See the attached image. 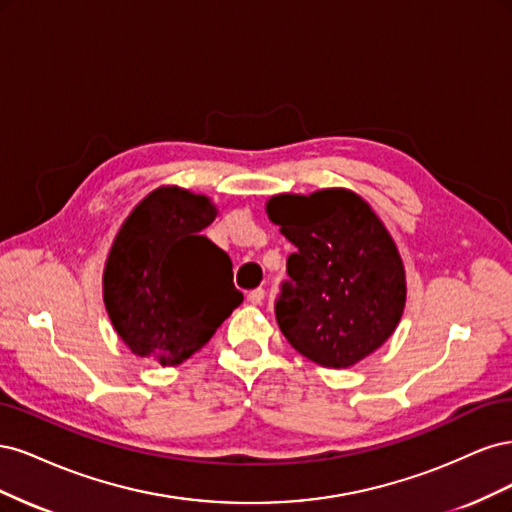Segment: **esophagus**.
Listing matches in <instances>:
<instances>
[{"label": "esophagus", "mask_w": 512, "mask_h": 512, "mask_svg": "<svg viewBox=\"0 0 512 512\" xmlns=\"http://www.w3.org/2000/svg\"><path fill=\"white\" fill-rule=\"evenodd\" d=\"M247 301H250L252 305H260L262 301H265V290H262V288L250 290V292H247Z\"/></svg>", "instance_id": "obj_1"}]
</instances>
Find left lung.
Masks as SVG:
<instances>
[{
    "label": "left lung",
    "mask_w": 512,
    "mask_h": 512,
    "mask_svg": "<svg viewBox=\"0 0 512 512\" xmlns=\"http://www.w3.org/2000/svg\"><path fill=\"white\" fill-rule=\"evenodd\" d=\"M267 215L297 247L275 303L290 346L322 367L346 369L389 339L406 307V269L367 200L346 188L277 194Z\"/></svg>",
    "instance_id": "8db88e82"
}]
</instances>
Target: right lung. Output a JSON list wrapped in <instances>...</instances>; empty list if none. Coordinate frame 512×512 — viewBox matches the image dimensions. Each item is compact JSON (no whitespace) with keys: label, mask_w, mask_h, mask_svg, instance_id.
Returning <instances> with one entry per match:
<instances>
[{"label":"right lung","mask_w":512,"mask_h":512,"mask_svg":"<svg viewBox=\"0 0 512 512\" xmlns=\"http://www.w3.org/2000/svg\"><path fill=\"white\" fill-rule=\"evenodd\" d=\"M215 215L209 196L160 185L123 220L106 256L102 297L136 356L183 363L243 301L228 254L200 235Z\"/></svg>","instance_id":"add662e5"}]
</instances>
